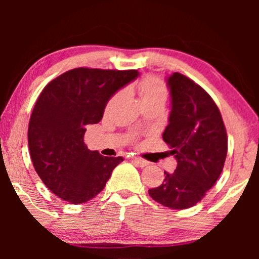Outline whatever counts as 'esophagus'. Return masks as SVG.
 <instances>
[{
  "instance_id": "34e87169",
  "label": "esophagus",
  "mask_w": 259,
  "mask_h": 259,
  "mask_svg": "<svg viewBox=\"0 0 259 259\" xmlns=\"http://www.w3.org/2000/svg\"><path fill=\"white\" fill-rule=\"evenodd\" d=\"M132 162H134V164L138 165V166H140V167H145V166L148 165L147 160H144V159L138 158V157L132 158Z\"/></svg>"
}]
</instances>
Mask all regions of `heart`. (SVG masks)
Here are the masks:
<instances>
[{
  "mask_svg": "<svg viewBox=\"0 0 259 259\" xmlns=\"http://www.w3.org/2000/svg\"><path fill=\"white\" fill-rule=\"evenodd\" d=\"M137 92L143 101L144 106L148 107H162L165 105L166 99H167L168 91L164 81L154 75H146L139 80L137 83ZM122 98V92L119 91L114 93L109 99L107 105H106V112H111L112 109L116 107Z\"/></svg>",
  "mask_w": 259,
  "mask_h": 259,
  "instance_id": "heart-1",
  "label": "heart"
}]
</instances>
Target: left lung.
Masks as SVG:
<instances>
[{"label": "left lung", "mask_w": 259, "mask_h": 259, "mask_svg": "<svg viewBox=\"0 0 259 259\" xmlns=\"http://www.w3.org/2000/svg\"><path fill=\"white\" fill-rule=\"evenodd\" d=\"M171 113L162 139L177 159L160 186L148 190L152 199L184 210L203 199L217 182L228 153V136L219 108L208 93L180 73L167 79Z\"/></svg>", "instance_id": "1"}]
</instances>
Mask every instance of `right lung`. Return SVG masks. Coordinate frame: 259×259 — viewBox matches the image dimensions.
<instances>
[{
  "label": "right lung",
  "mask_w": 259,
  "mask_h": 259,
  "mask_svg": "<svg viewBox=\"0 0 259 259\" xmlns=\"http://www.w3.org/2000/svg\"><path fill=\"white\" fill-rule=\"evenodd\" d=\"M138 70L70 69L41 92L28 127L34 168L53 193L83 204L100 193L122 157H104L83 141L86 126L102 119L107 101Z\"/></svg>",
  "instance_id": "1"
}]
</instances>
